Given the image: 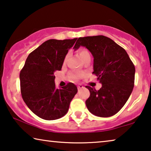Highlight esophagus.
Masks as SVG:
<instances>
[{"mask_svg":"<svg viewBox=\"0 0 151 151\" xmlns=\"http://www.w3.org/2000/svg\"><path fill=\"white\" fill-rule=\"evenodd\" d=\"M77 88H78V90H80L81 89H82V88H83V85H78L77 86Z\"/></svg>","mask_w":151,"mask_h":151,"instance_id":"1","label":"esophagus"}]
</instances>
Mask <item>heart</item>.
<instances>
[{"mask_svg":"<svg viewBox=\"0 0 151 151\" xmlns=\"http://www.w3.org/2000/svg\"><path fill=\"white\" fill-rule=\"evenodd\" d=\"M78 57H79V58L83 60V59L86 58L87 57H90V53H89V52L86 49H85V48H80L79 50H78L77 52ZM72 77L73 78H75V79H78V78H79L83 76V74H73V75H72Z\"/></svg>","mask_w":151,"mask_h":151,"instance_id":"1","label":"heart"}]
</instances>
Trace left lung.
Returning <instances> with one entry per match:
<instances>
[{"label":"left lung","instance_id":"obj_1","mask_svg":"<svg viewBox=\"0 0 151 151\" xmlns=\"http://www.w3.org/2000/svg\"><path fill=\"white\" fill-rule=\"evenodd\" d=\"M84 46L94 57L93 69L102 84L96 90L86 86L90 96L88 109L99 117H110L122 109L134 87L135 69L124 48L104 35L79 37L74 49Z\"/></svg>","mask_w":151,"mask_h":151}]
</instances>
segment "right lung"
<instances>
[{
    "label": "right lung",
    "mask_w": 151,
    "mask_h": 151,
    "mask_svg": "<svg viewBox=\"0 0 151 151\" xmlns=\"http://www.w3.org/2000/svg\"><path fill=\"white\" fill-rule=\"evenodd\" d=\"M77 38L44 42L29 55L20 73L22 97L31 111L44 120H57L65 116L77 88L69 83L56 88L54 73L61 70L68 50Z\"/></svg>",
    "instance_id": "1"
}]
</instances>
